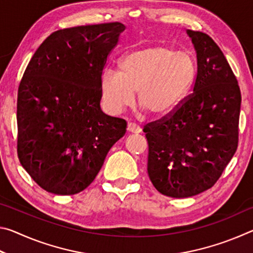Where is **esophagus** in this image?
I'll use <instances>...</instances> for the list:
<instances>
[{"mask_svg": "<svg viewBox=\"0 0 253 253\" xmlns=\"http://www.w3.org/2000/svg\"><path fill=\"white\" fill-rule=\"evenodd\" d=\"M127 130L129 132H134V134H139V132L142 131V128L135 123H128Z\"/></svg>", "mask_w": 253, "mask_h": 253, "instance_id": "obj_1", "label": "esophagus"}]
</instances>
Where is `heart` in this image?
Instances as JSON below:
<instances>
[{
    "label": "heart",
    "mask_w": 253,
    "mask_h": 253,
    "mask_svg": "<svg viewBox=\"0 0 253 253\" xmlns=\"http://www.w3.org/2000/svg\"><path fill=\"white\" fill-rule=\"evenodd\" d=\"M198 72L195 58L168 45L135 50L122 59L118 74L102 77L101 95L106 109L118 114L137 92L138 105L154 118L168 116L188 96Z\"/></svg>",
    "instance_id": "heart-1"
}]
</instances>
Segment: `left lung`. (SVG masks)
Segmentation results:
<instances>
[{
  "mask_svg": "<svg viewBox=\"0 0 253 253\" xmlns=\"http://www.w3.org/2000/svg\"><path fill=\"white\" fill-rule=\"evenodd\" d=\"M198 58L190 93L176 109L144 126L147 172L160 193L190 198L211 188L239 143L241 91L223 52L207 33L187 30Z\"/></svg>",
  "mask_w": 253,
  "mask_h": 253,
  "instance_id": "obj_1",
  "label": "left lung"
}]
</instances>
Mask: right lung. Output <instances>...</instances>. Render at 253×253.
I'll return each instance as SVG.
<instances>
[{"instance_id":"add662e5","label":"right lung","mask_w":253,"mask_h":253,"mask_svg":"<svg viewBox=\"0 0 253 253\" xmlns=\"http://www.w3.org/2000/svg\"><path fill=\"white\" fill-rule=\"evenodd\" d=\"M125 30L121 22L58 30L38 48L20 81L16 152L41 188L84 191L125 135V119L100 109L102 72Z\"/></svg>"}]
</instances>
